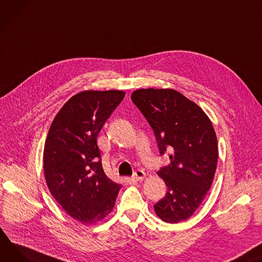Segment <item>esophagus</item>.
<instances>
[{
    "label": "esophagus",
    "instance_id": "obj_1",
    "mask_svg": "<svg viewBox=\"0 0 262 262\" xmlns=\"http://www.w3.org/2000/svg\"><path fill=\"white\" fill-rule=\"evenodd\" d=\"M144 176H146V173H144L143 170L137 169V170H135V171L133 172L132 179H133V180H136V181H140V180H142V179L144 178Z\"/></svg>",
    "mask_w": 262,
    "mask_h": 262
}]
</instances>
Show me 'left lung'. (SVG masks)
I'll return each instance as SVG.
<instances>
[{
  "label": "left lung",
  "mask_w": 262,
  "mask_h": 262,
  "mask_svg": "<svg viewBox=\"0 0 262 262\" xmlns=\"http://www.w3.org/2000/svg\"><path fill=\"white\" fill-rule=\"evenodd\" d=\"M132 102L153 129L160 155L169 164L160 167L167 190L154 205L166 223L187 220L210 189L217 164V140L210 120L195 103L173 90H138Z\"/></svg>",
  "instance_id": "8db88e82"
}]
</instances>
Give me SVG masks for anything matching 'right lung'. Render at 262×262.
<instances>
[{"label":"right lung","instance_id":"right-lung-1","mask_svg":"<svg viewBox=\"0 0 262 262\" xmlns=\"http://www.w3.org/2000/svg\"><path fill=\"white\" fill-rule=\"evenodd\" d=\"M124 92H82L59 110L50 127L43 169L48 187L72 217L95 224L108 215L121 185L103 170L97 137Z\"/></svg>","mask_w":262,"mask_h":262}]
</instances>
